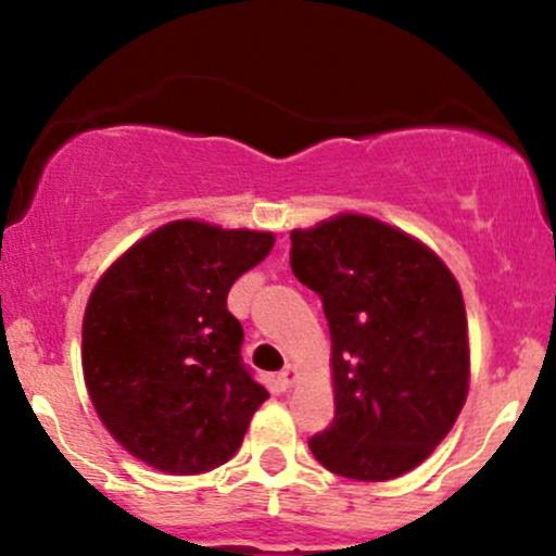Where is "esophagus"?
<instances>
[{
    "label": "esophagus",
    "mask_w": 556,
    "mask_h": 556,
    "mask_svg": "<svg viewBox=\"0 0 556 556\" xmlns=\"http://www.w3.org/2000/svg\"><path fill=\"white\" fill-rule=\"evenodd\" d=\"M295 381H298V368L295 366H285L282 371H279V384H282L285 389L295 387Z\"/></svg>",
    "instance_id": "obj_1"
}]
</instances>
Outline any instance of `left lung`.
<instances>
[{
    "label": "left lung",
    "mask_w": 556,
    "mask_h": 556,
    "mask_svg": "<svg viewBox=\"0 0 556 556\" xmlns=\"http://www.w3.org/2000/svg\"><path fill=\"white\" fill-rule=\"evenodd\" d=\"M290 238L292 274L321 295L331 334L334 420L311 452L337 476L392 481L437 450L468 397L460 285L426 242L366 214Z\"/></svg>",
    "instance_id": "8db88e82"
}]
</instances>
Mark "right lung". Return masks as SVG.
I'll use <instances>...</instances> for the list:
<instances>
[{"mask_svg":"<svg viewBox=\"0 0 556 556\" xmlns=\"http://www.w3.org/2000/svg\"><path fill=\"white\" fill-rule=\"evenodd\" d=\"M271 248L264 229L175 219L99 277L83 314V379L96 416L140 463L195 476L238 452L269 392L242 368L227 292Z\"/></svg>","mask_w":556,"mask_h":556,"instance_id":"right-lung-1","label":"right lung"}]
</instances>
